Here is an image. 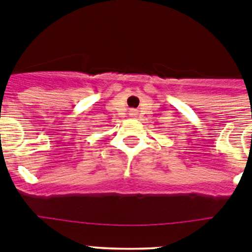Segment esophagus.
I'll list each match as a JSON object with an SVG mask.
<instances>
[{"instance_id": "obj_1", "label": "esophagus", "mask_w": 252, "mask_h": 252, "mask_svg": "<svg viewBox=\"0 0 252 252\" xmlns=\"http://www.w3.org/2000/svg\"><path fill=\"white\" fill-rule=\"evenodd\" d=\"M130 116H131V117H136V116H137V111L136 110H131L130 111Z\"/></svg>"}]
</instances>
